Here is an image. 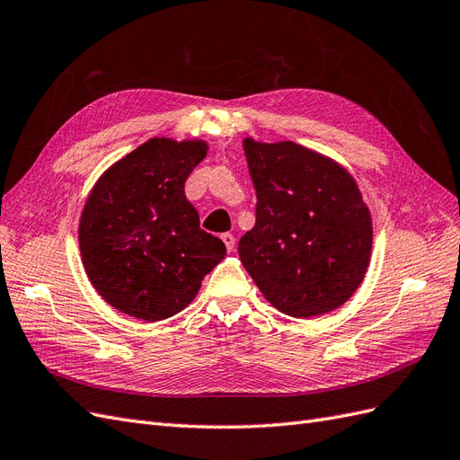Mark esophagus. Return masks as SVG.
Returning <instances> with one entry per match:
<instances>
[{
  "instance_id": "esophagus-1",
  "label": "esophagus",
  "mask_w": 460,
  "mask_h": 460,
  "mask_svg": "<svg viewBox=\"0 0 460 460\" xmlns=\"http://www.w3.org/2000/svg\"><path fill=\"white\" fill-rule=\"evenodd\" d=\"M220 238H222V242H225L228 252H234V247H235V238H234V235L230 232H226V234H222Z\"/></svg>"
}]
</instances>
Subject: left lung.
Segmentation results:
<instances>
[{"label": "left lung", "mask_w": 460, "mask_h": 460, "mask_svg": "<svg viewBox=\"0 0 460 460\" xmlns=\"http://www.w3.org/2000/svg\"><path fill=\"white\" fill-rule=\"evenodd\" d=\"M257 191L255 226L238 253L278 311L309 318L338 309L368 269L372 220L353 176L294 142H243Z\"/></svg>", "instance_id": "obj_1"}]
</instances>
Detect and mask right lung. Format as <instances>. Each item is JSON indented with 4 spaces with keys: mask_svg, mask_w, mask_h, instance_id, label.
Wrapping results in <instances>:
<instances>
[{
    "mask_svg": "<svg viewBox=\"0 0 460 460\" xmlns=\"http://www.w3.org/2000/svg\"><path fill=\"white\" fill-rule=\"evenodd\" d=\"M205 142L153 137L97 180L78 242L90 282L111 307L155 323L182 311L226 245L199 228L184 184Z\"/></svg>",
    "mask_w": 460,
    "mask_h": 460,
    "instance_id": "add662e5",
    "label": "right lung"
}]
</instances>
